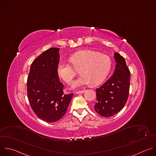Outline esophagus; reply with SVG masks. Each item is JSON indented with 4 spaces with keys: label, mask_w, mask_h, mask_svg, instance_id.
Returning a JSON list of instances; mask_svg holds the SVG:
<instances>
[{
    "label": "esophagus",
    "mask_w": 156,
    "mask_h": 156,
    "mask_svg": "<svg viewBox=\"0 0 156 156\" xmlns=\"http://www.w3.org/2000/svg\"><path fill=\"white\" fill-rule=\"evenodd\" d=\"M84 90H80V91H76V94H82V93H84Z\"/></svg>",
    "instance_id": "1"
}]
</instances>
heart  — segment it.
Instances as JSON below:
<instances>
[{
	"label": "heart",
	"mask_w": 156,
	"mask_h": 156,
	"mask_svg": "<svg viewBox=\"0 0 156 156\" xmlns=\"http://www.w3.org/2000/svg\"><path fill=\"white\" fill-rule=\"evenodd\" d=\"M69 61L73 67L61 61L56 70L58 75L66 83L70 84L76 74L74 69H80L81 75L72 83V88L90 83L93 86L100 84L108 75L112 67V61L108 56L91 50L76 52L70 57Z\"/></svg>",
	"instance_id": "1"
}]
</instances>
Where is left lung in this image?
Wrapping results in <instances>:
<instances>
[{
	"mask_svg": "<svg viewBox=\"0 0 156 156\" xmlns=\"http://www.w3.org/2000/svg\"><path fill=\"white\" fill-rule=\"evenodd\" d=\"M116 61L113 75L99 88L96 89L95 111L101 116L109 118L118 113L128 99L130 72L124 58L114 53Z\"/></svg>",
	"mask_w": 156,
	"mask_h": 156,
	"instance_id": "8db88e82",
	"label": "left lung"
}]
</instances>
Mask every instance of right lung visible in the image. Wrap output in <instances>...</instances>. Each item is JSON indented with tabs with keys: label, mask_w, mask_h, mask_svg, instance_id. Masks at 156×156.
Wrapping results in <instances>:
<instances>
[{
	"label": "right lung",
	"mask_w": 156,
	"mask_h": 156,
	"mask_svg": "<svg viewBox=\"0 0 156 156\" xmlns=\"http://www.w3.org/2000/svg\"><path fill=\"white\" fill-rule=\"evenodd\" d=\"M59 48H51L32 62L27 78V97L35 114L48 122L59 120L66 113L73 94H64L57 66Z\"/></svg>",
	"instance_id": "1"
}]
</instances>
